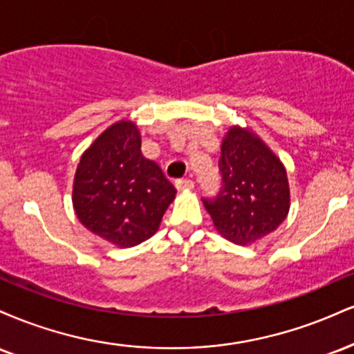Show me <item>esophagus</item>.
<instances>
[{
    "label": "esophagus",
    "instance_id": "34e87169",
    "mask_svg": "<svg viewBox=\"0 0 354 354\" xmlns=\"http://www.w3.org/2000/svg\"><path fill=\"white\" fill-rule=\"evenodd\" d=\"M174 186H176L178 191H188V189H193L194 188V181L193 180H176L174 181Z\"/></svg>",
    "mask_w": 354,
    "mask_h": 354
}]
</instances>
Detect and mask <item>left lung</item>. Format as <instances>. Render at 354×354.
Instances as JSON below:
<instances>
[{
    "mask_svg": "<svg viewBox=\"0 0 354 354\" xmlns=\"http://www.w3.org/2000/svg\"><path fill=\"white\" fill-rule=\"evenodd\" d=\"M218 165L221 189L203 198L218 233L234 245L273 233L290 211V185L279 158L251 129L231 126Z\"/></svg>",
    "mask_w": 354,
    "mask_h": 354,
    "instance_id": "left-lung-1",
    "label": "left lung"
}]
</instances>
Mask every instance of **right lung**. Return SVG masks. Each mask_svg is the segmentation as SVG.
Returning a JSON list of instances; mask_svg holds the SVG:
<instances>
[{"label": "right lung", "instance_id": "add662e5", "mask_svg": "<svg viewBox=\"0 0 354 354\" xmlns=\"http://www.w3.org/2000/svg\"><path fill=\"white\" fill-rule=\"evenodd\" d=\"M176 196L161 168L141 154L133 121L104 129L81 156L73 185V208L81 225L120 248L151 238Z\"/></svg>", "mask_w": 354, "mask_h": 354}]
</instances>
